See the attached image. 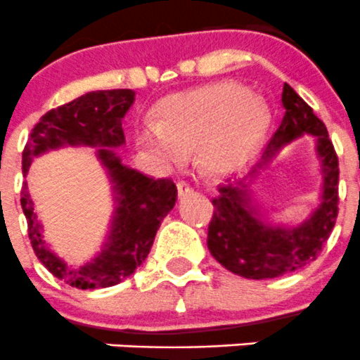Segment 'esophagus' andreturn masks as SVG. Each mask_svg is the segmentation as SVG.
<instances>
[{
  "label": "esophagus",
  "instance_id": "obj_1",
  "mask_svg": "<svg viewBox=\"0 0 360 360\" xmlns=\"http://www.w3.org/2000/svg\"><path fill=\"white\" fill-rule=\"evenodd\" d=\"M191 191H193V188L188 183H184V181H179V183H177V197L179 198H184L186 195H190Z\"/></svg>",
  "mask_w": 360,
  "mask_h": 360
}]
</instances>
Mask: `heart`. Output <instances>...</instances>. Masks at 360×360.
<instances>
[{
    "label": "heart",
    "mask_w": 360,
    "mask_h": 360,
    "mask_svg": "<svg viewBox=\"0 0 360 360\" xmlns=\"http://www.w3.org/2000/svg\"><path fill=\"white\" fill-rule=\"evenodd\" d=\"M156 116L158 123H137L139 148L167 169L186 165L198 153V167L211 179L239 170L271 127L267 103L232 80L167 96L156 107Z\"/></svg>",
    "instance_id": "obj_1"
}]
</instances>
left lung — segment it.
<instances>
[{
	"mask_svg": "<svg viewBox=\"0 0 360 360\" xmlns=\"http://www.w3.org/2000/svg\"><path fill=\"white\" fill-rule=\"evenodd\" d=\"M281 103L285 116L260 162L239 183L219 186V195L212 200L209 251L230 273L248 280L278 278L308 265L319 257L338 218L340 169L326 124L288 84L283 86ZM304 134H311L316 141L321 162V205L301 224H273L249 186L285 145Z\"/></svg>",
	"mask_w": 360,
	"mask_h": 360,
	"instance_id": "left-lung-1",
	"label": "left lung"
}]
</instances>
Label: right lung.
Returning a JSON list of instances; mask_svg holds the SVG:
<instances>
[{
    "instance_id": "right-lung-1",
    "label": "right lung",
    "mask_w": 360,
    "mask_h": 360,
    "mask_svg": "<svg viewBox=\"0 0 360 360\" xmlns=\"http://www.w3.org/2000/svg\"><path fill=\"white\" fill-rule=\"evenodd\" d=\"M135 102L131 89L91 91L58 109L49 110L31 130L22 151V174L40 155L61 148H98L96 158L112 184L114 211L98 255L80 267L70 265L51 250L34 211L27 183L22 184L24 216L34 255L56 278L80 290L121 283L148 258L162 219L174 209L177 188L170 179H153L121 162L114 149L124 144V114Z\"/></svg>"
}]
</instances>
